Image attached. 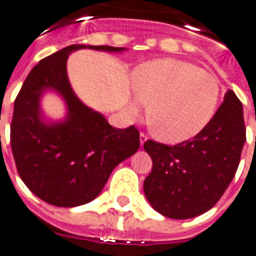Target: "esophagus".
Returning <instances> with one entry per match:
<instances>
[{"label": "esophagus", "mask_w": 256, "mask_h": 256, "mask_svg": "<svg viewBox=\"0 0 256 256\" xmlns=\"http://www.w3.org/2000/svg\"><path fill=\"white\" fill-rule=\"evenodd\" d=\"M146 141H148L146 136H145V134H144V133L140 134V144H141V146H144V144L146 142Z\"/></svg>", "instance_id": "obj_1"}]
</instances>
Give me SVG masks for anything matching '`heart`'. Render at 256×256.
<instances>
[{"instance_id":"heart-1","label":"heart","mask_w":256,"mask_h":256,"mask_svg":"<svg viewBox=\"0 0 256 256\" xmlns=\"http://www.w3.org/2000/svg\"><path fill=\"white\" fill-rule=\"evenodd\" d=\"M130 111L138 115L149 103L153 132L166 142H184L202 133L220 102L217 77L179 60H156L136 68Z\"/></svg>"}]
</instances>
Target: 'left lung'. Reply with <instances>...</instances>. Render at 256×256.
I'll return each mask as SVG.
<instances>
[{
    "mask_svg": "<svg viewBox=\"0 0 256 256\" xmlns=\"http://www.w3.org/2000/svg\"><path fill=\"white\" fill-rule=\"evenodd\" d=\"M246 142L243 104L228 90L208 128L192 140L168 146L149 140L153 162L144 192L160 214L175 220L204 214L218 202L239 166Z\"/></svg>",
    "mask_w": 256,
    "mask_h": 256,
    "instance_id": "8db88e82",
    "label": "left lung"
}]
</instances>
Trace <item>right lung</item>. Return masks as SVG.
Returning <instances> with one entry per match:
<instances>
[{
  "instance_id": "obj_1",
  "label": "right lung",
  "mask_w": 256,
  "mask_h": 256,
  "mask_svg": "<svg viewBox=\"0 0 256 256\" xmlns=\"http://www.w3.org/2000/svg\"><path fill=\"white\" fill-rule=\"evenodd\" d=\"M81 48L122 52L111 46L72 44L39 60L14 100L10 145L17 172L42 200L60 208L88 204L99 196L119 162L140 148L134 126L112 128L98 111L85 106L70 85L66 62ZM54 92L66 106V118H44L40 102Z\"/></svg>"
}]
</instances>
